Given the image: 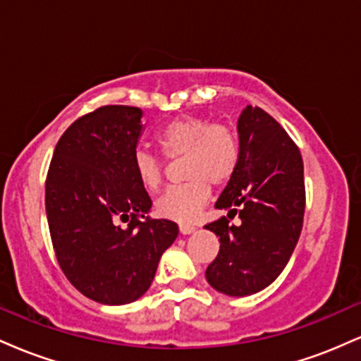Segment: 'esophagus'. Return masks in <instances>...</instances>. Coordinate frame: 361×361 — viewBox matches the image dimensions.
I'll list each match as a JSON object with an SVG mask.
<instances>
[{
  "label": "esophagus",
  "instance_id": "esophagus-1",
  "mask_svg": "<svg viewBox=\"0 0 361 361\" xmlns=\"http://www.w3.org/2000/svg\"><path fill=\"white\" fill-rule=\"evenodd\" d=\"M195 229H197V227H195V226H190V224H181V226H180V233L183 234V235L195 233Z\"/></svg>",
  "mask_w": 361,
  "mask_h": 361
}]
</instances>
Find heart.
Masks as SVG:
<instances>
[{
    "instance_id": "b5f03b06",
    "label": "heart",
    "mask_w": 361,
    "mask_h": 361,
    "mask_svg": "<svg viewBox=\"0 0 361 361\" xmlns=\"http://www.w3.org/2000/svg\"><path fill=\"white\" fill-rule=\"evenodd\" d=\"M157 142L168 159H185L183 178L188 180L169 188L157 200V214L175 222H193L209 202L212 185L222 186L234 176L241 159L238 134L226 123L188 115L169 122L157 134ZM132 168L149 192H156L164 183V161L147 149H135Z\"/></svg>"
}]
</instances>
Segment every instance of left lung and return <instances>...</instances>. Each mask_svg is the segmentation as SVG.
I'll list each match as a JSON object with an SVG mask.
<instances>
[{
	"label": "left lung",
	"instance_id": "1",
	"mask_svg": "<svg viewBox=\"0 0 361 361\" xmlns=\"http://www.w3.org/2000/svg\"><path fill=\"white\" fill-rule=\"evenodd\" d=\"M241 159L215 209L238 214L207 224L221 241L205 276L217 292L246 297L276 280L287 267L305 210L304 163L299 147L271 115L247 105L238 120Z\"/></svg>",
	"mask_w": 361,
	"mask_h": 361
}]
</instances>
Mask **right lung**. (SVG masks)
Instances as JSON below:
<instances>
[{"mask_svg": "<svg viewBox=\"0 0 361 361\" xmlns=\"http://www.w3.org/2000/svg\"><path fill=\"white\" fill-rule=\"evenodd\" d=\"M142 110L106 105L82 115L54 149L45 212L56 258L82 295L106 305L137 300L154 280L178 226L146 219L151 198L132 168ZM120 221H128L126 228Z\"/></svg>", "mask_w": 361, "mask_h": 361, "instance_id": "add662e5", "label": "right lung"}]
</instances>
